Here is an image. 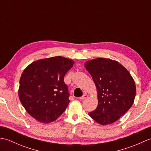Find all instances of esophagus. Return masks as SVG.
I'll use <instances>...</instances> for the list:
<instances>
[{"label": "esophagus", "mask_w": 151, "mask_h": 151, "mask_svg": "<svg viewBox=\"0 0 151 151\" xmlns=\"http://www.w3.org/2000/svg\"><path fill=\"white\" fill-rule=\"evenodd\" d=\"M88 97V94H86V93H85L84 95H83L82 97H79V99H80V100H84V99H87Z\"/></svg>", "instance_id": "obj_1"}]
</instances>
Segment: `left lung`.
<instances>
[{
  "label": "left lung",
  "mask_w": 151,
  "mask_h": 151,
  "mask_svg": "<svg viewBox=\"0 0 151 151\" xmlns=\"http://www.w3.org/2000/svg\"><path fill=\"white\" fill-rule=\"evenodd\" d=\"M84 66L97 88L98 105L88 114L101 125L114 123L132 107L136 97V84L129 71L115 60L98 58Z\"/></svg>",
  "instance_id": "obj_1"
}]
</instances>
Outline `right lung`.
Here are the masks:
<instances>
[{"mask_svg":"<svg viewBox=\"0 0 151 151\" xmlns=\"http://www.w3.org/2000/svg\"><path fill=\"white\" fill-rule=\"evenodd\" d=\"M75 62L62 56L34 61L22 72L19 81V100L25 110L43 123L56 120L69 103L63 78Z\"/></svg>","mask_w":151,"mask_h":151,"instance_id":"obj_1","label":"right lung"}]
</instances>
